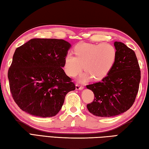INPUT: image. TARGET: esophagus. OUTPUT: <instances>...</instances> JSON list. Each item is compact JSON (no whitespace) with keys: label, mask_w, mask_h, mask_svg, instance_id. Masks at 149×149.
<instances>
[{"label":"esophagus","mask_w":149,"mask_h":149,"mask_svg":"<svg viewBox=\"0 0 149 149\" xmlns=\"http://www.w3.org/2000/svg\"><path fill=\"white\" fill-rule=\"evenodd\" d=\"M75 88H76V90H83L84 88V86L80 85L79 84H76V85H75Z\"/></svg>","instance_id":"1"}]
</instances>
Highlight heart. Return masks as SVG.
<instances>
[{
    "mask_svg": "<svg viewBox=\"0 0 149 149\" xmlns=\"http://www.w3.org/2000/svg\"><path fill=\"white\" fill-rule=\"evenodd\" d=\"M73 52L75 56L68 54L65 57L63 69L68 76L74 77L83 67L86 72L80 77L81 81L92 77L95 80L103 79L111 70L117 57L114 46L109 44L81 42L74 46Z\"/></svg>",
    "mask_w": 149,
    "mask_h": 149,
    "instance_id": "obj_1",
    "label": "heart"
}]
</instances>
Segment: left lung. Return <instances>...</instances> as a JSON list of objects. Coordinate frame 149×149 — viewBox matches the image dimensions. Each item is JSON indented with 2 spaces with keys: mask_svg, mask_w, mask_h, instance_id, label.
I'll use <instances>...</instances> for the list:
<instances>
[{
  "mask_svg": "<svg viewBox=\"0 0 149 149\" xmlns=\"http://www.w3.org/2000/svg\"><path fill=\"white\" fill-rule=\"evenodd\" d=\"M114 46L117 57L107 76L101 82L86 85L95 97L87 109L99 117H113L126 112L138 92L141 71L135 52L121 42L116 41Z\"/></svg>",
  "mask_w": 149,
  "mask_h": 149,
  "instance_id": "8db88e82",
  "label": "left lung"
}]
</instances>
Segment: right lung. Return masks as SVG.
I'll use <instances>...</instances> for the list:
<instances>
[{
    "label": "right lung",
    "instance_id": "1",
    "mask_svg": "<svg viewBox=\"0 0 149 149\" xmlns=\"http://www.w3.org/2000/svg\"><path fill=\"white\" fill-rule=\"evenodd\" d=\"M71 45L63 39H32L17 48L8 77L11 95L20 109L40 118L59 112L75 84L63 69Z\"/></svg>",
    "mask_w": 149,
    "mask_h": 149
}]
</instances>
